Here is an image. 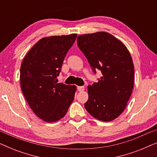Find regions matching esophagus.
<instances>
[{
	"instance_id": "1",
	"label": "esophagus",
	"mask_w": 157,
	"mask_h": 157,
	"mask_svg": "<svg viewBox=\"0 0 157 157\" xmlns=\"http://www.w3.org/2000/svg\"><path fill=\"white\" fill-rule=\"evenodd\" d=\"M77 90L78 91H83L84 90V86H77Z\"/></svg>"
}]
</instances>
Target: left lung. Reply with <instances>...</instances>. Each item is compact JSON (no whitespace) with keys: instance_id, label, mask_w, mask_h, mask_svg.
I'll return each instance as SVG.
<instances>
[{"instance_id":"1","label":"left lung","mask_w":157,"mask_h":157,"mask_svg":"<svg viewBox=\"0 0 157 157\" xmlns=\"http://www.w3.org/2000/svg\"><path fill=\"white\" fill-rule=\"evenodd\" d=\"M77 44L92 67L102 76L88 86L86 111L103 121L121 114L132 93L134 67L129 51L121 40L106 32L78 36Z\"/></svg>"}]
</instances>
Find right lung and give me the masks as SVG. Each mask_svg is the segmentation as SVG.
Segmentation results:
<instances>
[{
  "label": "right lung",
  "mask_w": 157,
  "mask_h": 157,
  "mask_svg": "<svg viewBox=\"0 0 157 157\" xmlns=\"http://www.w3.org/2000/svg\"><path fill=\"white\" fill-rule=\"evenodd\" d=\"M77 34L43 38L32 47L21 66V90L33 112L44 121L62 119L74 98L76 86L56 82L66 53Z\"/></svg>",
  "instance_id": "right-lung-1"
}]
</instances>
